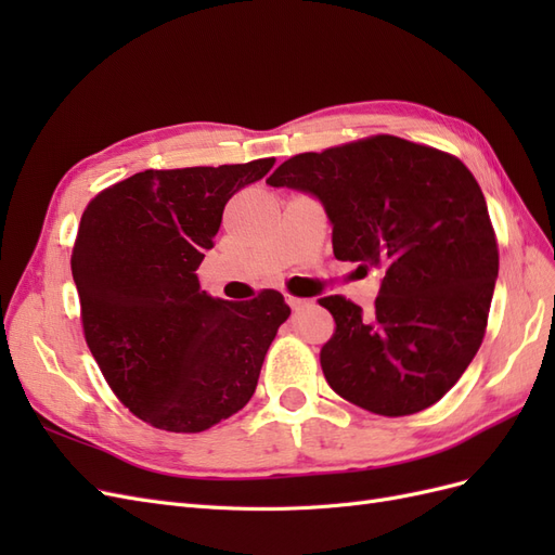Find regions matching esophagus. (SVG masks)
I'll list each match as a JSON object with an SVG mask.
<instances>
[{
    "instance_id": "34e87169",
    "label": "esophagus",
    "mask_w": 555,
    "mask_h": 555,
    "mask_svg": "<svg viewBox=\"0 0 555 555\" xmlns=\"http://www.w3.org/2000/svg\"><path fill=\"white\" fill-rule=\"evenodd\" d=\"M284 300H287V306L289 308H300V306H306V298H298V296H292V294H284Z\"/></svg>"
}]
</instances>
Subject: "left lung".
Returning <instances> with one entry per match:
<instances>
[{
  "label": "left lung",
  "instance_id": "1",
  "mask_svg": "<svg viewBox=\"0 0 555 555\" xmlns=\"http://www.w3.org/2000/svg\"><path fill=\"white\" fill-rule=\"evenodd\" d=\"M322 201L333 255L384 271L375 308L319 298L335 331L319 351L331 389L408 416L435 405L475 359L498 278V238L479 182L438 147L389 133L300 153L266 180Z\"/></svg>",
  "mask_w": 555,
  "mask_h": 555
}]
</instances>
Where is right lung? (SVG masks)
<instances>
[{"instance_id":"add662e5","label":"right lung","mask_w":555,"mask_h":555,"mask_svg":"<svg viewBox=\"0 0 555 555\" xmlns=\"http://www.w3.org/2000/svg\"><path fill=\"white\" fill-rule=\"evenodd\" d=\"M275 157L147 169L99 192L72 251L80 322L117 400L145 424L201 433L243 410L289 306L275 289L251 300L201 292L196 268L227 201Z\"/></svg>"}]
</instances>
